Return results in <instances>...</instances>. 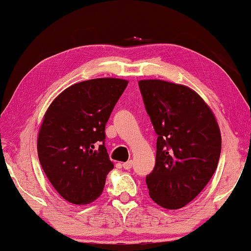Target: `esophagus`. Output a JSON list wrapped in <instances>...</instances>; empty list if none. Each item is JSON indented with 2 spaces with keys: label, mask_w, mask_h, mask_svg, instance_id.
Masks as SVG:
<instances>
[{
  "label": "esophagus",
  "mask_w": 251,
  "mask_h": 251,
  "mask_svg": "<svg viewBox=\"0 0 251 251\" xmlns=\"http://www.w3.org/2000/svg\"><path fill=\"white\" fill-rule=\"evenodd\" d=\"M132 166H133V162L132 161H127V162H125V163H123V168L125 170H129L132 168Z\"/></svg>",
  "instance_id": "34e87169"
}]
</instances>
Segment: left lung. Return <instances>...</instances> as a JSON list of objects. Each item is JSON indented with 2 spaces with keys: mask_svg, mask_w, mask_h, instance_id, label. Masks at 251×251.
I'll return each mask as SVG.
<instances>
[{
  "mask_svg": "<svg viewBox=\"0 0 251 251\" xmlns=\"http://www.w3.org/2000/svg\"><path fill=\"white\" fill-rule=\"evenodd\" d=\"M153 124L156 160L146 177L149 196L168 210L184 207L207 185L218 167L221 134L210 107L185 85L139 81Z\"/></svg>",
  "mask_w": 251,
  "mask_h": 251,
  "instance_id": "8db88e82",
  "label": "left lung"
}]
</instances>
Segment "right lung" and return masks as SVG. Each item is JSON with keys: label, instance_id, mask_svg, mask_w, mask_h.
Returning a JSON list of instances; mask_svg holds the SVG:
<instances>
[{"label": "right lung", "instance_id": "add662e5", "mask_svg": "<svg viewBox=\"0 0 251 251\" xmlns=\"http://www.w3.org/2000/svg\"><path fill=\"white\" fill-rule=\"evenodd\" d=\"M128 82L94 78L73 84L53 100L38 135L44 173L60 196L75 205L94 201L113 169L105 125Z\"/></svg>", "mask_w": 251, "mask_h": 251}]
</instances>
